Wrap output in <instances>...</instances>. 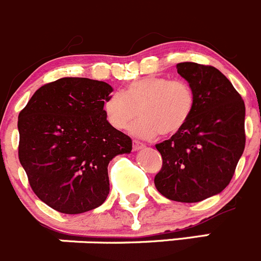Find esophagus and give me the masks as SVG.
Masks as SVG:
<instances>
[{"mask_svg": "<svg viewBox=\"0 0 261 261\" xmlns=\"http://www.w3.org/2000/svg\"><path fill=\"white\" fill-rule=\"evenodd\" d=\"M143 147H145V145H143L142 142H140V141H133V150H135V151L143 149Z\"/></svg>", "mask_w": 261, "mask_h": 261, "instance_id": "obj_1", "label": "esophagus"}]
</instances>
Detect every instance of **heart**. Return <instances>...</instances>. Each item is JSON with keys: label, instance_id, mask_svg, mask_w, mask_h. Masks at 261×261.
I'll return each mask as SVG.
<instances>
[{"label": "heart", "instance_id": "1", "mask_svg": "<svg viewBox=\"0 0 261 261\" xmlns=\"http://www.w3.org/2000/svg\"><path fill=\"white\" fill-rule=\"evenodd\" d=\"M194 90L184 80L147 76L126 85L103 102L107 123L118 130L128 128L140 111L141 119L130 132L145 140L173 136L186 125L194 110Z\"/></svg>", "mask_w": 261, "mask_h": 261}]
</instances>
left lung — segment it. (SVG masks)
<instances>
[{
	"label": "left lung",
	"instance_id": "obj_1",
	"mask_svg": "<svg viewBox=\"0 0 261 261\" xmlns=\"http://www.w3.org/2000/svg\"><path fill=\"white\" fill-rule=\"evenodd\" d=\"M177 72L194 90L193 114L180 132L156 143L162 169L154 178L160 194L195 203L224 190L245 150V102L212 66L184 62Z\"/></svg>",
	"mask_w": 261,
	"mask_h": 261
}]
</instances>
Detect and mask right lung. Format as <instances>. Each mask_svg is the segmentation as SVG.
Segmentation results:
<instances>
[{"label":"right lung","mask_w":261,"mask_h":261,"mask_svg":"<svg viewBox=\"0 0 261 261\" xmlns=\"http://www.w3.org/2000/svg\"><path fill=\"white\" fill-rule=\"evenodd\" d=\"M105 81L63 77L36 90L19 112V162L33 193L62 214L90 211L110 191V160L132 140L107 123Z\"/></svg>","instance_id":"1"}]
</instances>
